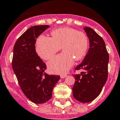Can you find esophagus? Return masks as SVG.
Segmentation results:
<instances>
[{"label": "esophagus", "instance_id": "esophagus-1", "mask_svg": "<svg viewBox=\"0 0 120 120\" xmlns=\"http://www.w3.org/2000/svg\"><path fill=\"white\" fill-rule=\"evenodd\" d=\"M67 75H66V74H63V75H60V78H61V79H63V78H65V77H67Z\"/></svg>", "mask_w": 120, "mask_h": 120}]
</instances>
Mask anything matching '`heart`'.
<instances>
[{
    "mask_svg": "<svg viewBox=\"0 0 120 120\" xmlns=\"http://www.w3.org/2000/svg\"><path fill=\"white\" fill-rule=\"evenodd\" d=\"M52 37L40 36L36 42V52L44 60H49L61 49L64 52L52 59L48 63L49 70L53 74L66 72L73 65L74 60L84 57L89 46L85 33L68 27L53 30Z\"/></svg>",
    "mask_w": 120,
    "mask_h": 120,
    "instance_id": "1",
    "label": "heart"
}]
</instances>
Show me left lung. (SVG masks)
Here are the masks:
<instances>
[{
	"instance_id": "8db88e82",
	"label": "left lung",
	"mask_w": 120,
	"mask_h": 120,
	"mask_svg": "<svg viewBox=\"0 0 120 120\" xmlns=\"http://www.w3.org/2000/svg\"><path fill=\"white\" fill-rule=\"evenodd\" d=\"M84 30L90 48L82 62L75 68L83 71L74 75L75 82L72 92L77 101L87 103L99 95L106 82L109 56L102 38L90 27H85Z\"/></svg>"
}]
</instances>
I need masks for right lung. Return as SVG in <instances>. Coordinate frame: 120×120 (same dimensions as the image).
<instances>
[{
    "instance_id": "add662e5",
    "label": "right lung",
    "mask_w": 120,
    "mask_h": 120,
    "mask_svg": "<svg viewBox=\"0 0 120 120\" xmlns=\"http://www.w3.org/2000/svg\"><path fill=\"white\" fill-rule=\"evenodd\" d=\"M49 25L30 27L16 41L13 49L12 67L25 96L37 104L48 101L59 75L45 72L46 64L36 51V39Z\"/></svg>"
}]
</instances>
